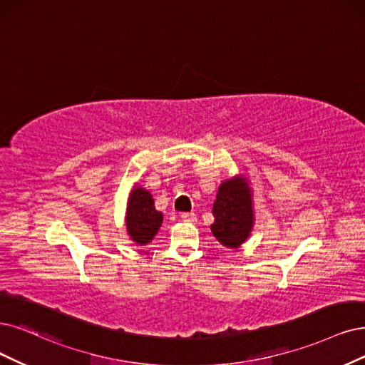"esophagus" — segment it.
Returning a JSON list of instances; mask_svg holds the SVG:
<instances>
[{"mask_svg":"<svg viewBox=\"0 0 365 365\" xmlns=\"http://www.w3.org/2000/svg\"><path fill=\"white\" fill-rule=\"evenodd\" d=\"M180 220L182 221H186V222H194L197 220V215L192 213V212H183L180 215Z\"/></svg>","mask_w":365,"mask_h":365,"instance_id":"obj_1","label":"esophagus"}]
</instances>
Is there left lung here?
<instances>
[{
    "label": "left lung",
    "mask_w": 365,
    "mask_h": 365,
    "mask_svg": "<svg viewBox=\"0 0 365 365\" xmlns=\"http://www.w3.org/2000/svg\"><path fill=\"white\" fill-rule=\"evenodd\" d=\"M212 235L225 248L236 250L250 237L255 222L252 190L244 174L222 180L213 203Z\"/></svg>",
    "instance_id": "left-lung-1"
}]
</instances>
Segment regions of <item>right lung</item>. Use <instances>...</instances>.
Here are the masks:
<instances>
[{
    "instance_id": "right-lung-1",
    "label": "right lung",
    "mask_w": 365,
    "mask_h": 365,
    "mask_svg": "<svg viewBox=\"0 0 365 365\" xmlns=\"http://www.w3.org/2000/svg\"><path fill=\"white\" fill-rule=\"evenodd\" d=\"M164 221L162 212L155 209L150 191L135 183L128 197L125 224L132 242L137 245L150 244Z\"/></svg>"
}]
</instances>
